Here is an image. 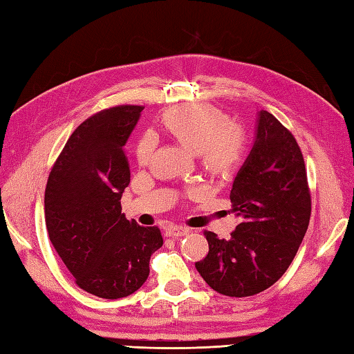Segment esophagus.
<instances>
[{"mask_svg":"<svg viewBox=\"0 0 354 354\" xmlns=\"http://www.w3.org/2000/svg\"><path fill=\"white\" fill-rule=\"evenodd\" d=\"M190 232V228L183 227V225H170V227L165 228V236L171 237V239H178L187 236Z\"/></svg>","mask_w":354,"mask_h":354,"instance_id":"1","label":"esophagus"}]
</instances>
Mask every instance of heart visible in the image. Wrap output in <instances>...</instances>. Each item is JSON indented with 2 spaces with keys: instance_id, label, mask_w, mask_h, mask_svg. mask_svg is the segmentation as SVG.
Returning a JSON list of instances; mask_svg holds the SVG:
<instances>
[{
  "instance_id": "b5f03b06",
  "label": "heart",
  "mask_w": 354,
  "mask_h": 354,
  "mask_svg": "<svg viewBox=\"0 0 354 354\" xmlns=\"http://www.w3.org/2000/svg\"><path fill=\"white\" fill-rule=\"evenodd\" d=\"M228 117L209 104L194 103L173 108L162 115V124L179 145L201 158L213 173L231 170L243 152V138ZM155 149V137L145 133L137 146V161L147 164Z\"/></svg>"
}]
</instances>
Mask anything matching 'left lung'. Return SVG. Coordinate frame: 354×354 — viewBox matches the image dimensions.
I'll use <instances>...</instances> for the list:
<instances>
[{
    "instance_id": "obj_1",
    "label": "left lung",
    "mask_w": 354,
    "mask_h": 354,
    "mask_svg": "<svg viewBox=\"0 0 354 354\" xmlns=\"http://www.w3.org/2000/svg\"><path fill=\"white\" fill-rule=\"evenodd\" d=\"M230 199L240 223L230 240L205 231L208 254L196 269L222 295L251 297L288 270L312 212L301 150L268 111L259 112L254 145L232 181Z\"/></svg>"
}]
</instances>
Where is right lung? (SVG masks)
<instances>
[{
	"mask_svg": "<svg viewBox=\"0 0 354 354\" xmlns=\"http://www.w3.org/2000/svg\"><path fill=\"white\" fill-rule=\"evenodd\" d=\"M142 106L122 104L85 120L50 171L44 209L48 236L76 284L117 299L149 277L150 255L162 246L158 227H140L122 213L131 183L124 145Z\"/></svg>",
	"mask_w": 354,
	"mask_h": 354,
	"instance_id": "right-lung-1",
	"label": "right lung"
}]
</instances>
